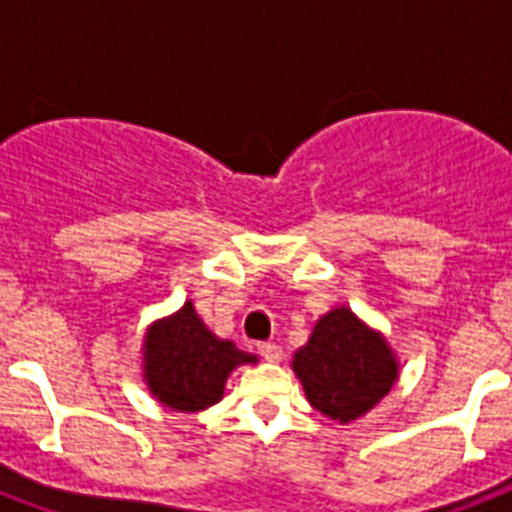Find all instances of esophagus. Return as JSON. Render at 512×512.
Here are the masks:
<instances>
[{"label": "esophagus", "instance_id": "34e87169", "mask_svg": "<svg viewBox=\"0 0 512 512\" xmlns=\"http://www.w3.org/2000/svg\"><path fill=\"white\" fill-rule=\"evenodd\" d=\"M259 354H261V359L264 361H271V364H274V361H279L282 359V348L277 346V343H259Z\"/></svg>", "mask_w": 512, "mask_h": 512}]
</instances>
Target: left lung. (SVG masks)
Masks as SVG:
<instances>
[{
    "label": "left lung",
    "instance_id": "8db88e82",
    "mask_svg": "<svg viewBox=\"0 0 512 512\" xmlns=\"http://www.w3.org/2000/svg\"><path fill=\"white\" fill-rule=\"evenodd\" d=\"M292 366L312 408L341 423L372 410L397 379L390 346L346 307L318 320Z\"/></svg>",
    "mask_w": 512,
    "mask_h": 512
}]
</instances>
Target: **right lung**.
<instances>
[{"instance_id": "right-lung-1", "label": "right lung", "mask_w": 512, "mask_h": 512, "mask_svg": "<svg viewBox=\"0 0 512 512\" xmlns=\"http://www.w3.org/2000/svg\"><path fill=\"white\" fill-rule=\"evenodd\" d=\"M256 356L220 341L205 328L192 302L161 320L146 338V382L166 408L194 413L223 397L228 374L238 364H253Z\"/></svg>"}]
</instances>
